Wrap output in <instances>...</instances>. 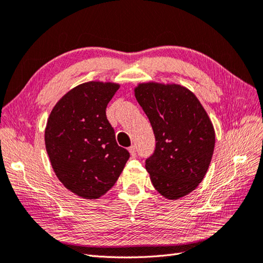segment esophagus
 I'll return each mask as SVG.
<instances>
[{
    "mask_svg": "<svg viewBox=\"0 0 263 263\" xmlns=\"http://www.w3.org/2000/svg\"><path fill=\"white\" fill-rule=\"evenodd\" d=\"M128 151H129V153H130V155L133 156V157H135L136 156V146H130L129 148H128Z\"/></svg>",
    "mask_w": 263,
    "mask_h": 263,
    "instance_id": "esophagus-1",
    "label": "esophagus"
}]
</instances>
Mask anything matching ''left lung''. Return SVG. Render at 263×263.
Wrapping results in <instances>:
<instances>
[{"instance_id":"obj_1","label":"left lung","mask_w":263,"mask_h":263,"mask_svg":"<svg viewBox=\"0 0 263 263\" xmlns=\"http://www.w3.org/2000/svg\"><path fill=\"white\" fill-rule=\"evenodd\" d=\"M135 97L155 136V149L146 160L154 188L167 199L190 194L211 164L215 130L197 97L179 84L142 83Z\"/></svg>"}]
</instances>
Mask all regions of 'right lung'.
<instances>
[{
    "instance_id": "add662e5",
    "label": "right lung",
    "mask_w": 263,
    "mask_h": 263,
    "mask_svg": "<svg viewBox=\"0 0 263 263\" xmlns=\"http://www.w3.org/2000/svg\"><path fill=\"white\" fill-rule=\"evenodd\" d=\"M119 84L86 82L68 91L51 110L45 144L58 180L85 199L110 190L129 159L116 142L106 108Z\"/></svg>"
}]
</instances>
